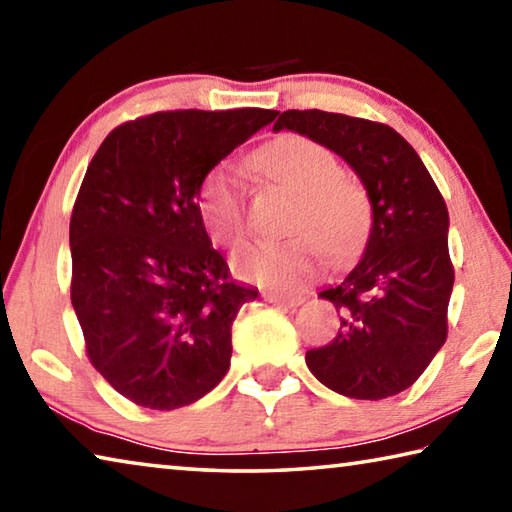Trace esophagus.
Segmentation results:
<instances>
[{
    "label": "esophagus",
    "instance_id": "34e87169",
    "mask_svg": "<svg viewBox=\"0 0 512 512\" xmlns=\"http://www.w3.org/2000/svg\"><path fill=\"white\" fill-rule=\"evenodd\" d=\"M266 302H273V305H282V307H298L305 302L302 296H282V293H264Z\"/></svg>",
    "mask_w": 512,
    "mask_h": 512
}]
</instances>
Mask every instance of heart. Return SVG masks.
<instances>
[{"label": "heart", "instance_id": "heart-1", "mask_svg": "<svg viewBox=\"0 0 512 512\" xmlns=\"http://www.w3.org/2000/svg\"><path fill=\"white\" fill-rule=\"evenodd\" d=\"M250 169L268 183L298 194L284 241H255L232 255V268L246 282L280 291L298 289L318 273L323 255L343 264L370 230V203L359 180L339 171L336 155L311 137L282 133L250 155ZM198 214L212 241L235 246L246 237V198L228 169H214L198 189Z\"/></svg>", "mask_w": 512, "mask_h": 512}]
</instances>
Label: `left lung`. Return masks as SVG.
Listing matches in <instances>:
<instances>
[{"instance_id":"8db88e82","label":"left lung","mask_w":512,"mask_h":512,"mask_svg":"<svg viewBox=\"0 0 512 512\" xmlns=\"http://www.w3.org/2000/svg\"><path fill=\"white\" fill-rule=\"evenodd\" d=\"M300 133L350 164L366 187L372 228L361 262L318 293L341 311L332 343L307 352L314 377L352 400L409 388L447 339L454 287L449 214L420 155L391 126L325 110H287L273 131Z\"/></svg>"}]
</instances>
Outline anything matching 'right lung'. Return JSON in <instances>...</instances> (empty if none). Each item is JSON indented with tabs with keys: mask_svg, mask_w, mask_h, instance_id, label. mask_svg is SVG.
Masks as SVG:
<instances>
[{
	"mask_svg": "<svg viewBox=\"0 0 512 512\" xmlns=\"http://www.w3.org/2000/svg\"><path fill=\"white\" fill-rule=\"evenodd\" d=\"M277 110H169L117 126L69 221L72 305L103 379L144 409L201 400L230 368L232 323L257 289L230 280L198 189Z\"/></svg>",
	"mask_w": 512,
	"mask_h": 512,
	"instance_id": "add662e5",
	"label": "right lung"
}]
</instances>
